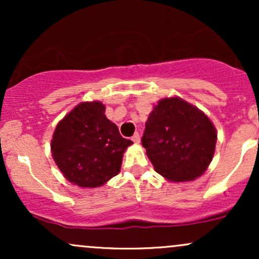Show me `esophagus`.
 <instances>
[{
  "label": "esophagus",
  "instance_id": "esophagus-1",
  "mask_svg": "<svg viewBox=\"0 0 259 259\" xmlns=\"http://www.w3.org/2000/svg\"><path fill=\"white\" fill-rule=\"evenodd\" d=\"M132 140H133L134 142H135V144H140V134L139 133L134 134V136L132 138Z\"/></svg>",
  "mask_w": 259,
  "mask_h": 259
}]
</instances>
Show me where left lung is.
Masks as SVG:
<instances>
[{"mask_svg":"<svg viewBox=\"0 0 259 259\" xmlns=\"http://www.w3.org/2000/svg\"><path fill=\"white\" fill-rule=\"evenodd\" d=\"M145 125L142 146L163 178L184 183L207 170L214 156L217 130L201 109L178 96L164 97Z\"/></svg>","mask_w":259,"mask_h":259,"instance_id":"left-lung-1","label":"left lung"}]
</instances>
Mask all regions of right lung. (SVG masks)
<instances>
[{"label":"right lung","instance_id":"1","mask_svg":"<svg viewBox=\"0 0 259 259\" xmlns=\"http://www.w3.org/2000/svg\"><path fill=\"white\" fill-rule=\"evenodd\" d=\"M105 112L100 101L81 102L56 126L51 140L53 160L74 185L102 186L119 173L123 154L133 145Z\"/></svg>","mask_w":259,"mask_h":259}]
</instances>
